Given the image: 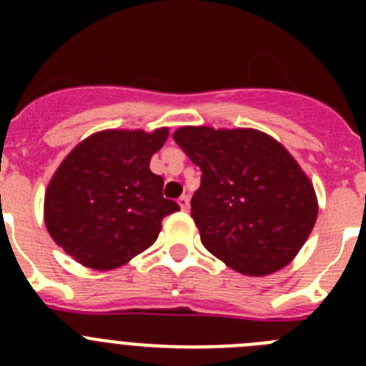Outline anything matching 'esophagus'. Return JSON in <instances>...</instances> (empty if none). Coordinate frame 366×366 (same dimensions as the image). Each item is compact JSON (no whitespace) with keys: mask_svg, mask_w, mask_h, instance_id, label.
Segmentation results:
<instances>
[{"mask_svg":"<svg viewBox=\"0 0 366 366\" xmlns=\"http://www.w3.org/2000/svg\"><path fill=\"white\" fill-rule=\"evenodd\" d=\"M177 205L181 207V211H189V207H190L189 196H181V198L177 199Z\"/></svg>","mask_w":366,"mask_h":366,"instance_id":"1","label":"esophagus"}]
</instances>
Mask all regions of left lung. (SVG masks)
<instances>
[{
    "label": "left lung",
    "instance_id": "obj_1",
    "mask_svg": "<svg viewBox=\"0 0 366 366\" xmlns=\"http://www.w3.org/2000/svg\"><path fill=\"white\" fill-rule=\"evenodd\" d=\"M172 137L202 168L190 205L207 251L249 277L286 267L319 212L313 183L293 155L253 128L181 126Z\"/></svg>",
    "mask_w": 366,
    "mask_h": 366
}]
</instances>
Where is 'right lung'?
I'll use <instances>...</instances> for the list:
<instances>
[{"label":"right lung","instance_id":"add662e5","mask_svg":"<svg viewBox=\"0 0 366 366\" xmlns=\"http://www.w3.org/2000/svg\"><path fill=\"white\" fill-rule=\"evenodd\" d=\"M167 139L168 128L97 132L56 168L45 190V227L79 264L124 266L157 240L164 216L179 211L150 170Z\"/></svg>","mask_w":366,"mask_h":366}]
</instances>
